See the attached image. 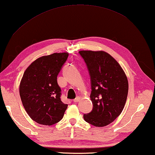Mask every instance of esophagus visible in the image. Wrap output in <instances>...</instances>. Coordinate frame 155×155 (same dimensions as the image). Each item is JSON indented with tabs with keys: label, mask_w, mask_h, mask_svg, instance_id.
Wrapping results in <instances>:
<instances>
[{
	"label": "esophagus",
	"mask_w": 155,
	"mask_h": 155,
	"mask_svg": "<svg viewBox=\"0 0 155 155\" xmlns=\"http://www.w3.org/2000/svg\"><path fill=\"white\" fill-rule=\"evenodd\" d=\"M80 99H81L80 97L79 96H77V98H76L75 99H74V103H78V102L80 101Z\"/></svg>",
	"instance_id": "esophagus-1"
}]
</instances>
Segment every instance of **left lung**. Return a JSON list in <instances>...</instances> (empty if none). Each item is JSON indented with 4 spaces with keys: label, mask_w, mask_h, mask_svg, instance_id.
I'll return each instance as SVG.
<instances>
[{
    "label": "left lung",
    "mask_w": 155,
    "mask_h": 155,
    "mask_svg": "<svg viewBox=\"0 0 155 155\" xmlns=\"http://www.w3.org/2000/svg\"><path fill=\"white\" fill-rule=\"evenodd\" d=\"M87 65L91 79L93 109L83 115L96 127L109 125L117 118L127 101L128 83L124 70L109 53L99 51L78 52Z\"/></svg>",
    "instance_id": "8db88e82"
}]
</instances>
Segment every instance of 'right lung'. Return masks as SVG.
Returning a JSON list of instances; mask_svg holds the SVG:
<instances>
[{
    "mask_svg": "<svg viewBox=\"0 0 155 155\" xmlns=\"http://www.w3.org/2000/svg\"><path fill=\"white\" fill-rule=\"evenodd\" d=\"M68 52L42 56L31 64L20 83V96L25 111L33 121L42 125L56 124L68 107L61 101L57 75L66 61Z\"/></svg>",
    "mask_w": 155,
    "mask_h": 155,
    "instance_id": "right-lung-1",
    "label": "right lung"
}]
</instances>
